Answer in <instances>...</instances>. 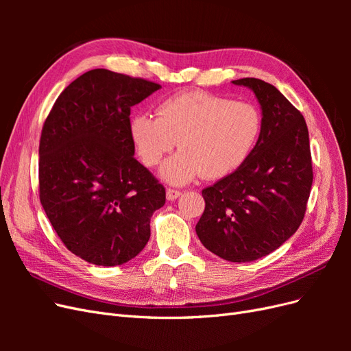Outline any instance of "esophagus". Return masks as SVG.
<instances>
[{
    "mask_svg": "<svg viewBox=\"0 0 351 351\" xmlns=\"http://www.w3.org/2000/svg\"><path fill=\"white\" fill-rule=\"evenodd\" d=\"M180 195H182V192L177 189H167V199L168 200H176L177 197H180Z\"/></svg>",
    "mask_w": 351,
    "mask_h": 351,
    "instance_id": "1",
    "label": "esophagus"
}]
</instances>
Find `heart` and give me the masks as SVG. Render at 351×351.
Returning a JSON list of instances; mask_svg holds the SVG:
<instances>
[{
  "label": "heart",
  "instance_id": "obj_1",
  "mask_svg": "<svg viewBox=\"0 0 351 351\" xmlns=\"http://www.w3.org/2000/svg\"><path fill=\"white\" fill-rule=\"evenodd\" d=\"M262 132L256 105L200 90L171 95L156 108L130 120V134L142 162L156 167L178 141L180 152L161 168L168 183L184 184L199 174L218 180L234 173L253 152Z\"/></svg>",
  "mask_w": 351,
  "mask_h": 351
}]
</instances>
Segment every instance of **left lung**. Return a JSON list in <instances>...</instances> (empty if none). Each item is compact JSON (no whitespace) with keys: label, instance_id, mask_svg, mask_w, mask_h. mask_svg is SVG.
I'll use <instances>...</instances> for the list:
<instances>
[{"label":"left lung","instance_id":"obj_1","mask_svg":"<svg viewBox=\"0 0 351 351\" xmlns=\"http://www.w3.org/2000/svg\"><path fill=\"white\" fill-rule=\"evenodd\" d=\"M232 83L256 95L262 132L246 162L202 190L205 210L196 234L222 259L252 262L300 227L313 182L312 155L302 112L277 88L254 77Z\"/></svg>","mask_w":351,"mask_h":351}]
</instances>
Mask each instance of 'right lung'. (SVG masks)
<instances>
[{"label":"right lung","instance_id":"right-lung-1","mask_svg":"<svg viewBox=\"0 0 351 351\" xmlns=\"http://www.w3.org/2000/svg\"><path fill=\"white\" fill-rule=\"evenodd\" d=\"M161 84L105 69L60 93L42 127L39 199L64 246L93 265L139 254L165 187L134 155L130 110Z\"/></svg>","mask_w":351,"mask_h":351}]
</instances>
